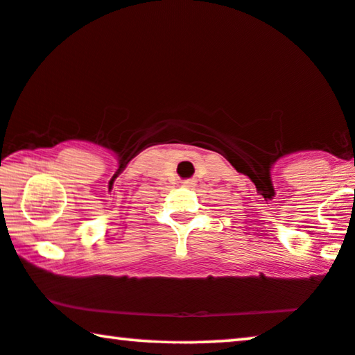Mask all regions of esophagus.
I'll return each instance as SVG.
<instances>
[{
    "instance_id": "1",
    "label": "esophagus",
    "mask_w": 355,
    "mask_h": 355,
    "mask_svg": "<svg viewBox=\"0 0 355 355\" xmlns=\"http://www.w3.org/2000/svg\"><path fill=\"white\" fill-rule=\"evenodd\" d=\"M196 184V180H184L183 182V187H194Z\"/></svg>"
}]
</instances>
